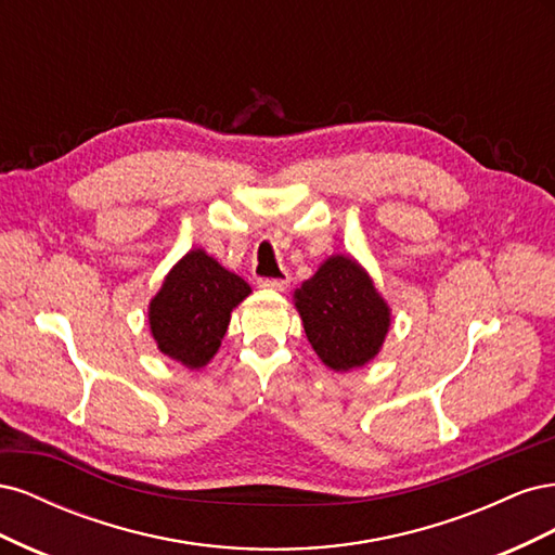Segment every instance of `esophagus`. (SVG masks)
Returning <instances> with one entry per match:
<instances>
[{
    "label": "esophagus",
    "mask_w": 555,
    "mask_h": 555,
    "mask_svg": "<svg viewBox=\"0 0 555 555\" xmlns=\"http://www.w3.org/2000/svg\"><path fill=\"white\" fill-rule=\"evenodd\" d=\"M259 287L263 289H275V292H284L289 287V275L282 273V278H259L257 280Z\"/></svg>",
    "instance_id": "obj_1"
}]
</instances>
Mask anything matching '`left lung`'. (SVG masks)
Masks as SVG:
<instances>
[{
    "instance_id": "left-lung-1",
    "label": "left lung",
    "mask_w": 555,
    "mask_h": 555,
    "mask_svg": "<svg viewBox=\"0 0 555 555\" xmlns=\"http://www.w3.org/2000/svg\"><path fill=\"white\" fill-rule=\"evenodd\" d=\"M296 308L317 357L333 371L371 361L389 331V308L349 257H331L296 289Z\"/></svg>"
}]
</instances>
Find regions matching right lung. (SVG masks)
Returning a JSON list of instances; mask_svg holds the SVG:
<instances>
[{"label":"right lung","mask_w":555,"mask_h":555,"mask_svg":"<svg viewBox=\"0 0 555 555\" xmlns=\"http://www.w3.org/2000/svg\"><path fill=\"white\" fill-rule=\"evenodd\" d=\"M249 284L229 273L204 249L184 255L150 304V328L166 357L188 367L206 365L220 347L231 310Z\"/></svg>","instance_id":"add662e5"}]
</instances>
